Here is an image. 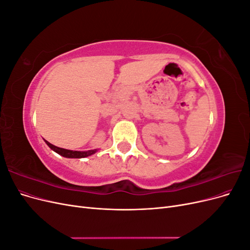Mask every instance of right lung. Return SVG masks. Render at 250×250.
Masks as SVG:
<instances>
[{"label": "right lung", "instance_id": "obj_1", "mask_svg": "<svg viewBox=\"0 0 250 250\" xmlns=\"http://www.w3.org/2000/svg\"><path fill=\"white\" fill-rule=\"evenodd\" d=\"M46 142L47 145L52 149L54 150L55 152H57L58 154L62 155L64 157H69V158H82V157H86L88 155H92L96 152V150H90V151H86V152H81V151H73V150H67V149H63V148H59L56 147L54 145H52L48 141Z\"/></svg>", "mask_w": 250, "mask_h": 250}]
</instances>
